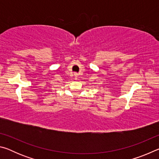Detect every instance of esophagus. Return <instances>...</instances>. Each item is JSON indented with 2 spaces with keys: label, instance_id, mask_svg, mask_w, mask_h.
Here are the masks:
<instances>
[{
  "label": "esophagus",
  "instance_id": "obj_1",
  "mask_svg": "<svg viewBox=\"0 0 159 159\" xmlns=\"http://www.w3.org/2000/svg\"><path fill=\"white\" fill-rule=\"evenodd\" d=\"M74 76H75V77H76V79H77V77H78V74L75 73V74H74Z\"/></svg>",
  "mask_w": 159,
  "mask_h": 159
}]
</instances>
